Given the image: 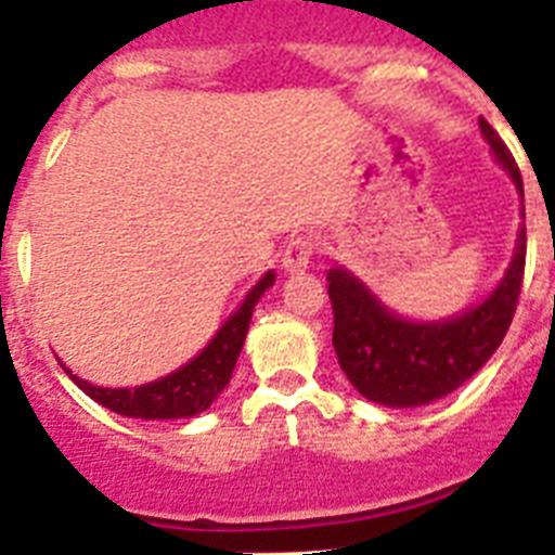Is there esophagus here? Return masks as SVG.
Wrapping results in <instances>:
<instances>
[{
  "label": "esophagus",
  "instance_id": "obj_1",
  "mask_svg": "<svg viewBox=\"0 0 555 555\" xmlns=\"http://www.w3.org/2000/svg\"><path fill=\"white\" fill-rule=\"evenodd\" d=\"M313 249H317V244H313V238H308V235L292 238V242L286 244V249H283V269H286L288 274L306 272L308 263H311L313 258Z\"/></svg>",
  "mask_w": 555,
  "mask_h": 555
}]
</instances>
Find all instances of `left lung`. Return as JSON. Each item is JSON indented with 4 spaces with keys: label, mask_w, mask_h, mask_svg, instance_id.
Returning <instances> with one entry per match:
<instances>
[{
    "label": "left lung",
    "mask_w": 555,
    "mask_h": 555,
    "mask_svg": "<svg viewBox=\"0 0 555 555\" xmlns=\"http://www.w3.org/2000/svg\"><path fill=\"white\" fill-rule=\"evenodd\" d=\"M480 132L522 194V178L508 146L487 119H480ZM522 274L526 228L519 230L517 253L508 272L487 300L453 320L409 322L380 306L375 294L347 269H331L327 294L333 306V350L338 366L372 403L389 409L434 403L469 380L498 350L517 311Z\"/></svg>",
    "instance_id": "1"
}]
</instances>
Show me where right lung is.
I'll return each mask as SVG.
<instances>
[{"instance_id":"right-lung-1","label":"right lung","mask_w":555,"mask_h":555,"mask_svg":"<svg viewBox=\"0 0 555 555\" xmlns=\"http://www.w3.org/2000/svg\"><path fill=\"white\" fill-rule=\"evenodd\" d=\"M274 283V272H267L255 283L253 292L244 297L238 311L219 327V333L210 338V345L191 358L189 364L178 372L152 380V384L135 386V389H102V386L88 384L68 372V377L86 391L91 400H96L105 409L116 411L121 416H139V420H180V416H194L208 409L224 386L230 384L233 366L238 361V352L247 338L249 320H253L255 302Z\"/></svg>"}]
</instances>
